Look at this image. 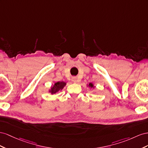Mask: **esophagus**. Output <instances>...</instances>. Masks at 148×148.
I'll use <instances>...</instances> for the list:
<instances>
[{
  "instance_id": "esophagus-1",
  "label": "esophagus",
  "mask_w": 148,
  "mask_h": 148,
  "mask_svg": "<svg viewBox=\"0 0 148 148\" xmlns=\"http://www.w3.org/2000/svg\"><path fill=\"white\" fill-rule=\"evenodd\" d=\"M73 81L74 82H77L76 79H73Z\"/></svg>"
}]
</instances>
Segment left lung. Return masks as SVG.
<instances>
[{
    "mask_svg": "<svg viewBox=\"0 0 148 148\" xmlns=\"http://www.w3.org/2000/svg\"><path fill=\"white\" fill-rule=\"evenodd\" d=\"M89 87H94V86H93V84H92V83H90V84H89Z\"/></svg>",
    "mask_w": 148,
    "mask_h": 148,
    "instance_id": "1",
    "label": "left lung"
}]
</instances>
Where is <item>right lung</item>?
<instances>
[{
  "mask_svg": "<svg viewBox=\"0 0 148 148\" xmlns=\"http://www.w3.org/2000/svg\"><path fill=\"white\" fill-rule=\"evenodd\" d=\"M66 82H58L54 84V86L51 87V89L49 90V92L51 93V94H55L59 90H62L63 87L66 86Z\"/></svg>",
  "mask_w": 148,
  "mask_h": 148,
  "instance_id": "1",
  "label": "right lung"
}]
</instances>
